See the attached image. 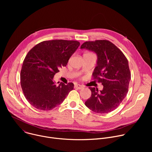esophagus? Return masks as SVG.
<instances>
[{"label": "esophagus", "mask_w": 152, "mask_h": 152, "mask_svg": "<svg viewBox=\"0 0 152 152\" xmlns=\"http://www.w3.org/2000/svg\"><path fill=\"white\" fill-rule=\"evenodd\" d=\"M75 88H77V89H79V90H80L83 88V86L80 85V84H75Z\"/></svg>", "instance_id": "1"}]
</instances>
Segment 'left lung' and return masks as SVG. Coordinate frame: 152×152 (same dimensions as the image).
Returning a JSON list of instances; mask_svg holds the SVG:
<instances>
[{
    "label": "left lung",
    "mask_w": 152,
    "mask_h": 152,
    "mask_svg": "<svg viewBox=\"0 0 152 152\" xmlns=\"http://www.w3.org/2000/svg\"><path fill=\"white\" fill-rule=\"evenodd\" d=\"M80 48L97 55L93 79L103 85V90L100 91L98 88H89L91 96L85 105L96 113H110L120 104L127 94L131 77L128 61L123 53L108 40L86 41Z\"/></svg>",
    "instance_id": "1"
}]
</instances>
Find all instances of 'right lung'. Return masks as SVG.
<instances>
[{"label": "right lung", "mask_w": 152, "mask_h": 152, "mask_svg": "<svg viewBox=\"0 0 152 152\" xmlns=\"http://www.w3.org/2000/svg\"><path fill=\"white\" fill-rule=\"evenodd\" d=\"M80 42L74 40L42 41L26 55L20 72V84L28 102L39 110L49 111L61 104L73 89L72 82L58 86L53 81L59 69L66 67Z\"/></svg>", "instance_id": "1"}]
</instances>
